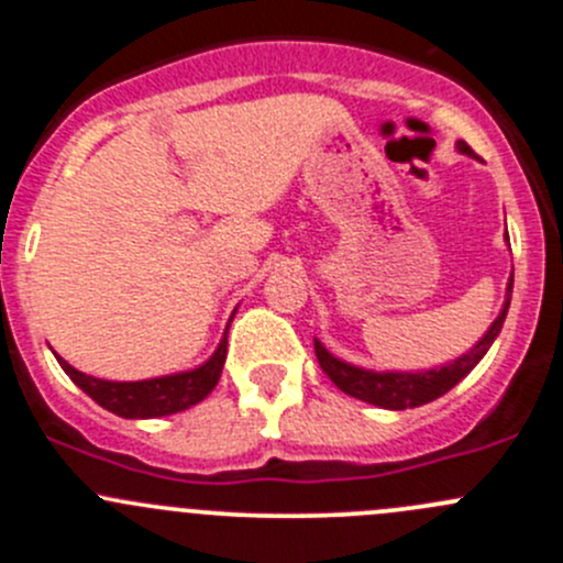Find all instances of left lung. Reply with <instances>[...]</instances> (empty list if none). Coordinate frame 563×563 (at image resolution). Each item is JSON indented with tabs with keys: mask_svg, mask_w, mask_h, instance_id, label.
Here are the masks:
<instances>
[{
	"mask_svg": "<svg viewBox=\"0 0 563 563\" xmlns=\"http://www.w3.org/2000/svg\"><path fill=\"white\" fill-rule=\"evenodd\" d=\"M462 154H473V148L464 141L456 143ZM511 287H514V273L508 278L506 287V303H503L500 314H497L495 323L489 325L484 336L478 340V345L470 347L467 353L451 362L445 367H433V371H417V373H376L365 371V367L347 365L342 358H336L334 353L325 351V345L320 340H314V353H318V362L323 367L325 376L336 384L345 395L351 398L365 400V404L382 406V409H415V406L431 404L439 395H445L448 389L456 387L475 365H478L484 353L489 351V345L495 342V336L500 334L503 320H506L508 303H511Z\"/></svg>",
	"mask_w": 563,
	"mask_h": 563,
	"instance_id": "8db88e82",
	"label": "left lung"
}]
</instances>
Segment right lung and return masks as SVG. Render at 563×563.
<instances>
[{
  "instance_id": "right-lung-1",
  "label": "right lung",
  "mask_w": 563,
  "mask_h": 563,
  "mask_svg": "<svg viewBox=\"0 0 563 563\" xmlns=\"http://www.w3.org/2000/svg\"><path fill=\"white\" fill-rule=\"evenodd\" d=\"M227 334L229 325L223 331V340L218 342L216 353L207 358L205 365H198L185 373H174V376L148 378V382H104V378L85 376L77 367L68 365L66 358L57 356V362L71 376V382L85 395H90L96 404L104 406L107 411H112L118 417H126V420H148V417H165L190 409V406L201 404L216 389L223 371V362H227Z\"/></svg>"
}]
</instances>
